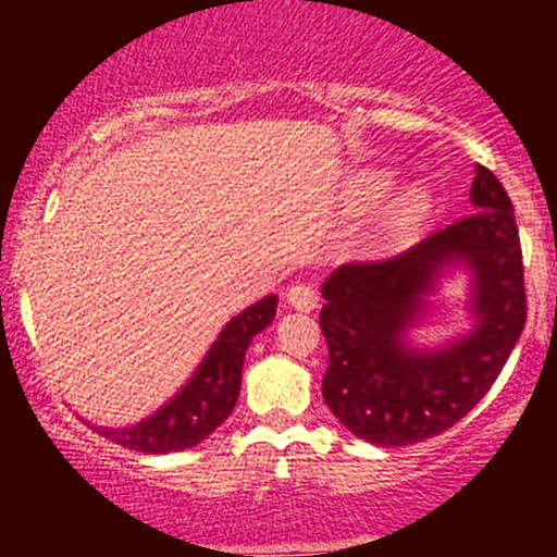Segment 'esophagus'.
<instances>
[{
    "mask_svg": "<svg viewBox=\"0 0 557 557\" xmlns=\"http://www.w3.org/2000/svg\"><path fill=\"white\" fill-rule=\"evenodd\" d=\"M288 307H294L296 312H312L318 307V294L310 285H290L288 294H285Z\"/></svg>",
    "mask_w": 557,
    "mask_h": 557,
    "instance_id": "esophagus-1",
    "label": "esophagus"
}]
</instances>
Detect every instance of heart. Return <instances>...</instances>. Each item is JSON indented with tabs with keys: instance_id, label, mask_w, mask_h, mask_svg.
Wrapping results in <instances>:
<instances>
[{
	"instance_id": "1",
	"label": "heart",
	"mask_w": 557,
	"mask_h": 557,
	"mask_svg": "<svg viewBox=\"0 0 557 557\" xmlns=\"http://www.w3.org/2000/svg\"><path fill=\"white\" fill-rule=\"evenodd\" d=\"M393 185V174L385 170H369L363 174H358L352 180L350 190H347V207L350 210H363V207L374 205L391 190ZM431 199L423 188L418 185H409L404 188L396 199L387 205L385 215H383V234L385 237H398V234L409 232L418 221H423L425 212H429Z\"/></svg>"
}]
</instances>
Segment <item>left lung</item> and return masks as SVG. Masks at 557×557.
<instances>
[{
    "mask_svg": "<svg viewBox=\"0 0 557 557\" xmlns=\"http://www.w3.org/2000/svg\"><path fill=\"white\" fill-rule=\"evenodd\" d=\"M469 201L463 221L391 261L345 263L320 285L323 398L358 440L404 447L442 434L491 391L518 345L525 288L512 201L480 164ZM458 276L465 323L425 346L413 331L454 311L441 288Z\"/></svg>",
    "mask_w": 557,
    "mask_h": 557,
    "instance_id": "obj_1",
    "label": "left lung"
}]
</instances>
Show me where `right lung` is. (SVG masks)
<instances>
[{
    "label": "right lung",
    "instance_id": "right-lung-1",
    "mask_svg": "<svg viewBox=\"0 0 557 557\" xmlns=\"http://www.w3.org/2000/svg\"><path fill=\"white\" fill-rule=\"evenodd\" d=\"M277 312V296L269 294L247 310L234 314L221 329L218 339L199 361L183 387L166 398L156 412L132 425H94L99 434L128 450L166 455L190 450L205 442L223 420L232 414L243 385L245 352L252 336L272 325Z\"/></svg>",
    "mask_w": 557,
    "mask_h": 557
}]
</instances>
